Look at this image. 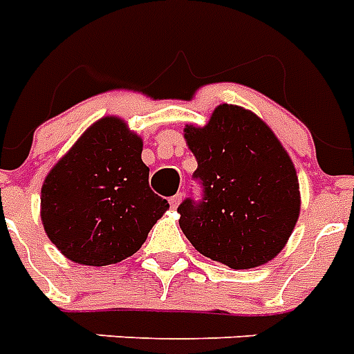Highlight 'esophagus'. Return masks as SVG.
Returning <instances> with one entry per match:
<instances>
[{"label":"esophagus","mask_w":354,"mask_h":354,"mask_svg":"<svg viewBox=\"0 0 354 354\" xmlns=\"http://www.w3.org/2000/svg\"><path fill=\"white\" fill-rule=\"evenodd\" d=\"M182 198H183L182 193L174 194V196H171V198H169V204H171L172 209H176L178 205H180V202H182Z\"/></svg>","instance_id":"1"}]
</instances>
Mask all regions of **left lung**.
Here are the masks:
<instances>
[{"label": "left lung", "mask_w": 354, "mask_h": 354, "mask_svg": "<svg viewBox=\"0 0 354 354\" xmlns=\"http://www.w3.org/2000/svg\"><path fill=\"white\" fill-rule=\"evenodd\" d=\"M185 139L202 191L178 205L183 235L230 268L268 263L299 216V183L286 150L255 113L233 104L216 108L207 127L185 128Z\"/></svg>", "instance_id": "8db88e82"}]
</instances>
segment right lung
<instances>
[{
  "label": "right lung",
  "mask_w": 354,
  "mask_h": 354,
  "mask_svg": "<svg viewBox=\"0 0 354 354\" xmlns=\"http://www.w3.org/2000/svg\"><path fill=\"white\" fill-rule=\"evenodd\" d=\"M143 143L121 119L88 128L41 187V222L68 259L104 266L138 252L169 202L149 185Z\"/></svg>",
  "instance_id": "obj_1"
}]
</instances>
